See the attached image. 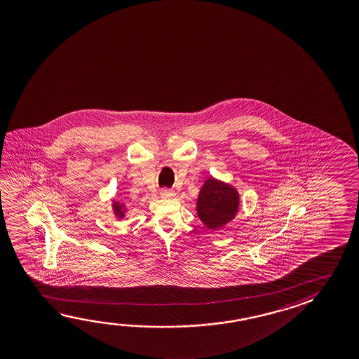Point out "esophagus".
Returning a JSON list of instances; mask_svg holds the SVG:
<instances>
[{"label": "esophagus", "mask_w": 359, "mask_h": 359, "mask_svg": "<svg viewBox=\"0 0 359 359\" xmlns=\"http://www.w3.org/2000/svg\"><path fill=\"white\" fill-rule=\"evenodd\" d=\"M160 195H161L163 198H174V196L177 195V193H175L174 190H171V189H163Z\"/></svg>", "instance_id": "obj_1"}]
</instances>
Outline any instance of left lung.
Returning <instances> with one entry per match:
<instances>
[{
	"instance_id": "obj_1",
	"label": "left lung",
	"mask_w": 359,
	"mask_h": 359,
	"mask_svg": "<svg viewBox=\"0 0 359 359\" xmlns=\"http://www.w3.org/2000/svg\"><path fill=\"white\" fill-rule=\"evenodd\" d=\"M239 208V194L236 188L214 177L205 180L200 189L196 212L209 229L215 230L236 217Z\"/></svg>"
}]
</instances>
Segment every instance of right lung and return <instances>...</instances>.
<instances>
[{
  "mask_svg": "<svg viewBox=\"0 0 359 359\" xmlns=\"http://www.w3.org/2000/svg\"><path fill=\"white\" fill-rule=\"evenodd\" d=\"M112 208H114V212H115V215H116L118 219H123V217H125L123 204H120L118 201H115V203L112 204Z\"/></svg>",
  "mask_w": 359,
  "mask_h": 359,
  "instance_id": "obj_1",
  "label": "right lung"
}]
</instances>
